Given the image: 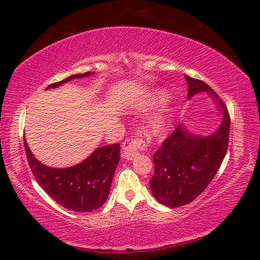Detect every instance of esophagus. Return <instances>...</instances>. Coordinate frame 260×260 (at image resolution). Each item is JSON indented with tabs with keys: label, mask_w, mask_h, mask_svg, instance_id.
I'll list each match as a JSON object with an SVG mask.
<instances>
[{
	"label": "esophagus",
	"mask_w": 260,
	"mask_h": 260,
	"mask_svg": "<svg viewBox=\"0 0 260 260\" xmlns=\"http://www.w3.org/2000/svg\"><path fill=\"white\" fill-rule=\"evenodd\" d=\"M149 139L146 135L141 134L138 139H128L122 144V158L127 160H133L136 156H139L140 150H143L147 147Z\"/></svg>",
	"instance_id": "esophagus-1"
}]
</instances>
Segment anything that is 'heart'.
<instances>
[{"mask_svg":"<svg viewBox=\"0 0 260 260\" xmlns=\"http://www.w3.org/2000/svg\"><path fill=\"white\" fill-rule=\"evenodd\" d=\"M167 100H169V94L165 90L155 89L147 94L143 99H141L134 105V109L140 110V111H147V110H150L165 103ZM170 125V116L165 110H162V111L156 113L155 116H152L148 120L146 126L147 133L150 136H153V138H161V136H164L169 132Z\"/></svg>","mask_w":260,"mask_h":260,"instance_id":"1","label":"heart"}]
</instances>
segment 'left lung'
Returning <instances> with one entry per match:
<instances>
[{
    "instance_id": "left-lung-1",
    "label": "left lung",
    "mask_w": 260,
    "mask_h": 260,
    "mask_svg": "<svg viewBox=\"0 0 260 260\" xmlns=\"http://www.w3.org/2000/svg\"><path fill=\"white\" fill-rule=\"evenodd\" d=\"M188 99L206 93L221 116L213 133L197 135L179 125L153 153L155 173L150 189L155 199L167 208H179L197 199L212 181L226 156L231 119L227 108L205 82L186 76Z\"/></svg>"
}]
</instances>
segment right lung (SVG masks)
<instances>
[{
    "mask_svg": "<svg viewBox=\"0 0 260 260\" xmlns=\"http://www.w3.org/2000/svg\"><path fill=\"white\" fill-rule=\"evenodd\" d=\"M94 72L74 74L48 86L58 88L73 79L93 76ZM24 146L28 164L38 183L59 205L74 212H91L107 202L116 167L120 159V146L100 147L77 165L57 169L42 164L30 151L26 139Z\"/></svg>",
    "mask_w": 260,
    "mask_h": 260,
    "instance_id": "right-lung-1",
    "label": "right lung"
}]
</instances>
